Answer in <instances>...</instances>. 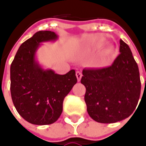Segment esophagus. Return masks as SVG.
<instances>
[{
    "mask_svg": "<svg viewBox=\"0 0 146 146\" xmlns=\"http://www.w3.org/2000/svg\"><path fill=\"white\" fill-rule=\"evenodd\" d=\"M76 78H77V80L79 81V80H80V79H81L82 73H80V72H79V71H77V72H76Z\"/></svg>",
    "mask_w": 146,
    "mask_h": 146,
    "instance_id": "1",
    "label": "esophagus"
}]
</instances>
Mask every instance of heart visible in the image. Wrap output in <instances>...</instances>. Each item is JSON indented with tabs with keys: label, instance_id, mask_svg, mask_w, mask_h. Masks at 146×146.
Listing matches in <instances>:
<instances>
[{
	"label": "heart",
	"instance_id": "1",
	"mask_svg": "<svg viewBox=\"0 0 146 146\" xmlns=\"http://www.w3.org/2000/svg\"><path fill=\"white\" fill-rule=\"evenodd\" d=\"M103 44L101 43H96L94 45L95 49L101 48ZM114 53V50L111 47H106L102 50L100 54L98 55V58L96 59V66L99 67H105L109 64V62L111 60L112 54Z\"/></svg>",
	"mask_w": 146,
	"mask_h": 146
}]
</instances>
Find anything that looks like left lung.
<instances>
[{"label":"left lung","mask_w":146,"mask_h":146,"mask_svg":"<svg viewBox=\"0 0 146 146\" xmlns=\"http://www.w3.org/2000/svg\"><path fill=\"white\" fill-rule=\"evenodd\" d=\"M119 52L108 68L87 69L82 72L80 82L86 88L87 111L98 123H114L128 118L140 97L138 66L129 46L122 39Z\"/></svg>","instance_id":"1"}]
</instances>
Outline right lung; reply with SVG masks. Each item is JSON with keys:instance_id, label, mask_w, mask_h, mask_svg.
Here are the masks:
<instances>
[{"instance_id": "add662e5", "label": "right lung", "mask_w": 146, "mask_h": 146, "mask_svg": "<svg viewBox=\"0 0 146 146\" xmlns=\"http://www.w3.org/2000/svg\"><path fill=\"white\" fill-rule=\"evenodd\" d=\"M58 35L39 31L20 45L10 67L11 96L21 117L35 125L56 122L62 112L63 100L77 82L75 70L64 75L45 70L36 59L42 42H54Z\"/></svg>"}]
</instances>
